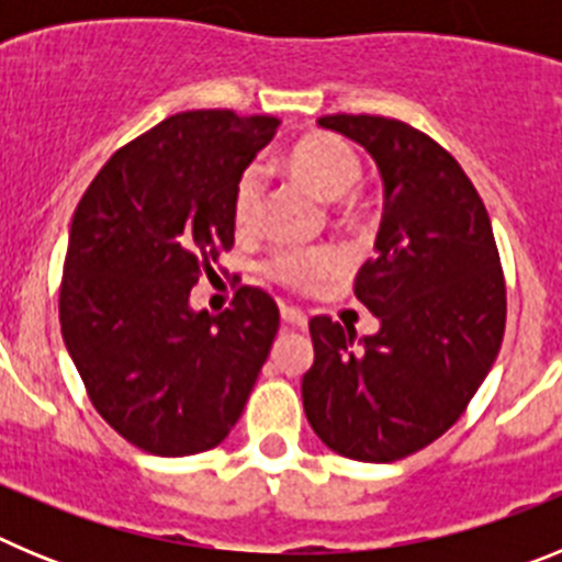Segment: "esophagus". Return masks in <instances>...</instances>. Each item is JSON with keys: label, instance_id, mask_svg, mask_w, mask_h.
Here are the masks:
<instances>
[{"label": "esophagus", "instance_id": "34e87169", "mask_svg": "<svg viewBox=\"0 0 562 562\" xmlns=\"http://www.w3.org/2000/svg\"><path fill=\"white\" fill-rule=\"evenodd\" d=\"M281 317H284V324L292 326V329H306V324H310L306 312H301L297 306H281Z\"/></svg>", "mask_w": 562, "mask_h": 562}]
</instances>
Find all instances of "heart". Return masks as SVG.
I'll use <instances>...</instances> for the list:
<instances>
[{"label": "heart", "mask_w": 562, "mask_h": 562, "mask_svg": "<svg viewBox=\"0 0 562 562\" xmlns=\"http://www.w3.org/2000/svg\"><path fill=\"white\" fill-rule=\"evenodd\" d=\"M286 168L295 180L324 196L329 202H340L337 213L349 220L355 213L351 193L362 182V157L351 143L337 134H312L306 140L295 143L286 154ZM267 211V168L261 162H250L238 173L233 188V222L238 233H256L265 222ZM342 267V258L335 247H286L267 258L265 272L276 284L295 292H310L324 281L335 278Z\"/></svg>", "instance_id": "obj_1"}]
</instances>
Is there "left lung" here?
<instances>
[{
    "instance_id": "obj_1",
    "label": "left lung",
    "mask_w": 562,
    "mask_h": 562,
    "mask_svg": "<svg viewBox=\"0 0 562 562\" xmlns=\"http://www.w3.org/2000/svg\"><path fill=\"white\" fill-rule=\"evenodd\" d=\"M374 157L385 186L376 256L355 295L380 331L317 315L304 411L346 459H405L456 425L493 369L506 326V281L490 213L448 148L394 117L326 114Z\"/></svg>"
}]
</instances>
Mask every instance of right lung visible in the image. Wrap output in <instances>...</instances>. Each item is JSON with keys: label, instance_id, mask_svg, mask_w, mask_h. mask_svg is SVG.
Segmentation results:
<instances>
[{"label": "right lung", "instance_id": "right-lung-1", "mask_svg": "<svg viewBox=\"0 0 562 562\" xmlns=\"http://www.w3.org/2000/svg\"><path fill=\"white\" fill-rule=\"evenodd\" d=\"M281 121L180 112L112 154L69 227L58 317L89 402L134 448L193 456L238 422L278 331V304L238 286L231 310L191 290L233 247V188Z\"/></svg>", "mask_w": 562, "mask_h": 562}]
</instances>
